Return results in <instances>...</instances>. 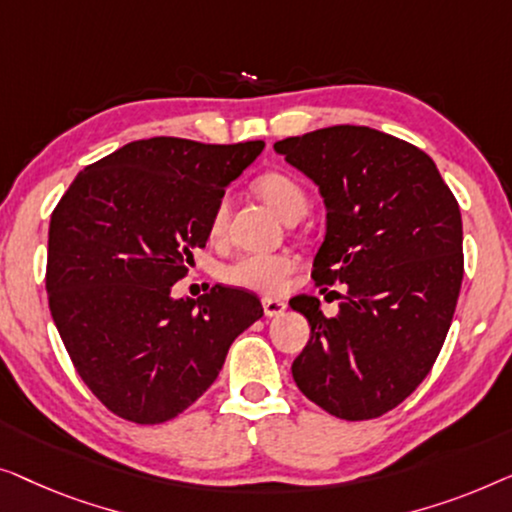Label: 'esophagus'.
Here are the masks:
<instances>
[{
	"instance_id": "obj_1",
	"label": "esophagus",
	"mask_w": 512,
	"mask_h": 512,
	"mask_svg": "<svg viewBox=\"0 0 512 512\" xmlns=\"http://www.w3.org/2000/svg\"><path fill=\"white\" fill-rule=\"evenodd\" d=\"M262 308H264V315H266V318H278V315H283V313H285L287 304H285V301H280V299L264 297V299H262Z\"/></svg>"
}]
</instances>
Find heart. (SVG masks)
<instances>
[{
	"mask_svg": "<svg viewBox=\"0 0 512 512\" xmlns=\"http://www.w3.org/2000/svg\"><path fill=\"white\" fill-rule=\"evenodd\" d=\"M253 190L266 206L273 208L280 218H299L306 211L308 197L292 176L283 171H264L253 181ZM227 222V201L220 199L208 218V232L213 239L225 232ZM297 269V257L290 253H248L236 257L232 264L225 266L222 280L229 285L246 287L255 292H280L287 285V278Z\"/></svg>",
	"mask_w": 512,
	"mask_h": 512,
	"instance_id": "b5f03b06",
	"label": "heart"
}]
</instances>
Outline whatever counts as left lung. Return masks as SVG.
I'll list each match as a JSON object with an SVG mask.
<instances>
[{
  "label": "left lung",
  "instance_id": "1",
  "mask_svg": "<svg viewBox=\"0 0 512 512\" xmlns=\"http://www.w3.org/2000/svg\"><path fill=\"white\" fill-rule=\"evenodd\" d=\"M273 148L325 197L311 278L348 285L334 318L311 294L290 301L311 325L294 383L329 415L373 420L417 390L448 336L464 278L459 204L424 150L378 129L334 125Z\"/></svg>",
  "mask_w": 512,
  "mask_h": 512
}]
</instances>
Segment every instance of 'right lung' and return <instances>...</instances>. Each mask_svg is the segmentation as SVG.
<instances>
[{
    "label": "right lung",
    "instance_id": "add662e5",
    "mask_svg": "<svg viewBox=\"0 0 512 512\" xmlns=\"http://www.w3.org/2000/svg\"><path fill=\"white\" fill-rule=\"evenodd\" d=\"M262 141H132L85 167L48 227L46 290L55 327L88 390L136 424L174 420L225 364L229 345L262 318L243 287L171 299L225 185Z\"/></svg>",
    "mask_w": 512,
    "mask_h": 512
}]
</instances>
